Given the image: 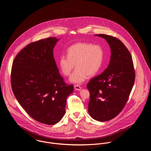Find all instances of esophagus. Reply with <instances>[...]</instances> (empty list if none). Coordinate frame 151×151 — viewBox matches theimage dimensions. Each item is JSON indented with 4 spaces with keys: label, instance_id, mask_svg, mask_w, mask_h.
<instances>
[{
    "label": "esophagus",
    "instance_id": "34e87169",
    "mask_svg": "<svg viewBox=\"0 0 151 151\" xmlns=\"http://www.w3.org/2000/svg\"><path fill=\"white\" fill-rule=\"evenodd\" d=\"M74 88L76 91H80L81 89V87L78 85H76L74 86Z\"/></svg>",
    "mask_w": 151,
    "mask_h": 151
}]
</instances>
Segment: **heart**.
I'll use <instances>...</instances> for the list:
<instances>
[{"instance_id":"heart-1","label":"heart","mask_w":151,"mask_h":151,"mask_svg":"<svg viewBox=\"0 0 151 151\" xmlns=\"http://www.w3.org/2000/svg\"><path fill=\"white\" fill-rule=\"evenodd\" d=\"M104 58L103 47L99 45L78 42L70 46L67 56L62 55L59 60L60 70L68 76L76 65L70 80L74 84H81L88 77L94 76L101 67Z\"/></svg>"}]
</instances>
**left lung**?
Returning a JSON list of instances; mask_svg holds the SVG:
<instances>
[{"label": "left lung", "mask_w": 151, "mask_h": 151, "mask_svg": "<svg viewBox=\"0 0 151 151\" xmlns=\"http://www.w3.org/2000/svg\"><path fill=\"white\" fill-rule=\"evenodd\" d=\"M111 49L108 68L91 79L86 86L90 93L88 113L99 122L117 116L125 106L135 81V70L129 50L120 40L105 34Z\"/></svg>", "instance_id": "1"}]
</instances>
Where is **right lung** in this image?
Segmentation results:
<instances>
[{
  "label": "right lung",
  "instance_id": "1",
  "mask_svg": "<svg viewBox=\"0 0 151 151\" xmlns=\"http://www.w3.org/2000/svg\"><path fill=\"white\" fill-rule=\"evenodd\" d=\"M58 41L50 37L29 43L16 56L11 71L12 90L20 105L32 119L47 125L60 121L67 98L73 92L53 57Z\"/></svg>",
  "mask_w": 151,
  "mask_h": 151
}]
</instances>
